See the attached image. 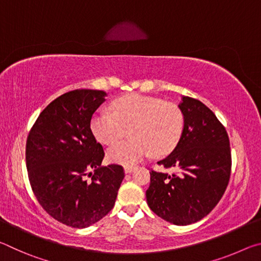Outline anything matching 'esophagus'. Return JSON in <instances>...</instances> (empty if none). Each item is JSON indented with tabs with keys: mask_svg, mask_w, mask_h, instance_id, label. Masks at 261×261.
Instances as JSON below:
<instances>
[{
	"mask_svg": "<svg viewBox=\"0 0 261 261\" xmlns=\"http://www.w3.org/2000/svg\"><path fill=\"white\" fill-rule=\"evenodd\" d=\"M136 169V167H130V166H126V167H124V171H125V174H131L132 171H134Z\"/></svg>",
	"mask_w": 261,
	"mask_h": 261,
	"instance_id": "obj_1",
	"label": "esophagus"
}]
</instances>
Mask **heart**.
I'll list each match as a JSON object with an SVG mask.
<instances>
[{
    "label": "heart",
    "instance_id": "1",
    "mask_svg": "<svg viewBox=\"0 0 261 261\" xmlns=\"http://www.w3.org/2000/svg\"><path fill=\"white\" fill-rule=\"evenodd\" d=\"M113 113L99 112L91 120V130L100 143L116 144L130 130L132 138L115 145L107 155L112 162L132 166L153 154L173 151L184 129V115L174 103L139 94L115 100Z\"/></svg>",
    "mask_w": 261,
    "mask_h": 261
}]
</instances>
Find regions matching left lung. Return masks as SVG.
<instances>
[{
    "label": "left lung",
    "instance_id": "8db88e82",
    "mask_svg": "<svg viewBox=\"0 0 261 261\" xmlns=\"http://www.w3.org/2000/svg\"><path fill=\"white\" fill-rule=\"evenodd\" d=\"M184 129L174 151L158 162L176 173L151 171L146 191L154 213L176 226L205 218L218 205L230 178L229 137L214 113L199 100L182 96Z\"/></svg>",
    "mask_w": 261,
    "mask_h": 261
}]
</instances>
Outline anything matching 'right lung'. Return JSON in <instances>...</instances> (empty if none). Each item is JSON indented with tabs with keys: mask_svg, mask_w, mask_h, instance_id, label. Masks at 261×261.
I'll list each match as a JSON object with an SVG mask.
<instances>
[{
	"mask_svg": "<svg viewBox=\"0 0 261 261\" xmlns=\"http://www.w3.org/2000/svg\"><path fill=\"white\" fill-rule=\"evenodd\" d=\"M106 96L98 90L62 94L39 115L26 141V167L39 204L72 228H87L107 215L124 178L122 166L101 167L105 152L91 131L92 115Z\"/></svg>",
	"mask_w": 261,
	"mask_h": 261,
	"instance_id": "right-lung-1",
	"label": "right lung"
}]
</instances>
